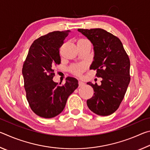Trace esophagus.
<instances>
[{"mask_svg":"<svg viewBox=\"0 0 150 150\" xmlns=\"http://www.w3.org/2000/svg\"><path fill=\"white\" fill-rule=\"evenodd\" d=\"M85 83L82 82V81H79V87H82L83 86H85Z\"/></svg>","mask_w":150,"mask_h":150,"instance_id":"1","label":"esophagus"}]
</instances>
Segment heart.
I'll list each match as a JSON object with an SVG mask.
<instances>
[{
    "label": "heart",
    "mask_w": 150,
    "mask_h": 150,
    "mask_svg": "<svg viewBox=\"0 0 150 150\" xmlns=\"http://www.w3.org/2000/svg\"><path fill=\"white\" fill-rule=\"evenodd\" d=\"M81 40H79V41H81ZM78 41V42H79ZM85 69V65L84 64H76V65H73L71 67V71L73 73L77 76H80L82 73L83 72V71Z\"/></svg>",
    "instance_id": "obj_1"
}]
</instances>
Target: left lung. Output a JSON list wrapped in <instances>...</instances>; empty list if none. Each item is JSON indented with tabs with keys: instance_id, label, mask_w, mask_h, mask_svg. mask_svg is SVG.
<instances>
[{
	"instance_id": "obj_1",
	"label": "left lung",
	"mask_w": 150,
	"mask_h": 150,
	"mask_svg": "<svg viewBox=\"0 0 150 150\" xmlns=\"http://www.w3.org/2000/svg\"><path fill=\"white\" fill-rule=\"evenodd\" d=\"M92 43L95 55L90 69L96 70L101 85L87 83L94 95L88 108L99 116L112 115L118 108L130 81V62L120 39L101 28L78 29Z\"/></svg>"
}]
</instances>
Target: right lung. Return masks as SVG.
Instances as JSON below:
<instances>
[{"label":"right lung","instance_id":"right-lung-1","mask_svg":"<svg viewBox=\"0 0 150 150\" xmlns=\"http://www.w3.org/2000/svg\"><path fill=\"white\" fill-rule=\"evenodd\" d=\"M69 32L54 31L35 40L24 63L22 75L27 100L40 117L52 118L59 115L69 96L79 86L78 81L71 77L66 78L63 85L53 81L54 67L61 63L59 48Z\"/></svg>","mask_w":150,"mask_h":150}]
</instances>
